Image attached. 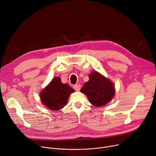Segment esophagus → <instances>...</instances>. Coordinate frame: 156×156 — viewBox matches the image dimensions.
Wrapping results in <instances>:
<instances>
[{
	"label": "esophagus",
	"mask_w": 156,
	"mask_h": 156,
	"mask_svg": "<svg viewBox=\"0 0 156 156\" xmlns=\"http://www.w3.org/2000/svg\"><path fill=\"white\" fill-rule=\"evenodd\" d=\"M73 89L77 91H79L81 89V86L79 84H75L73 86Z\"/></svg>",
	"instance_id": "1"
}]
</instances>
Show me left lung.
<instances>
[{"label": "left lung", "mask_w": 156, "mask_h": 156, "mask_svg": "<svg viewBox=\"0 0 156 156\" xmlns=\"http://www.w3.org/2000/svg\"><path fill=\"white\" fill-rule=\"evenodd\" d=\"M89 78L90 80L84 83L80 91L86 95L92 105L101 107L112 99L115 86L112 82L98 72L91 73Z\"/></svg>", "instance_id": "obj_1"}]
</instances>
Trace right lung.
<instances>
[{"label":"right lung","instance_id":"add662e5","mask_svg":"<svg viewBox=\"0 0 156 156\" xmlns=\"http://www.w3.org/2000/svg\"><path fill=\"white\" fill-rule=\"evenodd\" d=\"M75 91L67 84H63L59 77L52 80L40 93L42 104L52 110H58L67 104L69 96Z\"/></svg>","mask_w":156,"mask_h":156}]
</instances>
